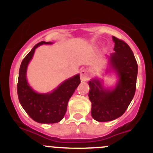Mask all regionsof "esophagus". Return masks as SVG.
Instances as JSON below:
<instances>
[{
  "mask_svg": "<svg viewBox=\"0 0 153 153\" xmlns=\"http://www.w3.org/2000/svg\"><path fill=\"white\" fill-rule=\"evenodd\" d=\"M81 79L82 81H86L89 78V71L87 69H84L81 70Z\"/></svg>",
  "mask_w": 153,
  "mask_h": 153,
  "instance_id": "34e87169",
  "label": "esophagus"
}]
</instances>
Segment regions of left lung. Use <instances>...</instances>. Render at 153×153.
I'll return each mask as SVG.
<instances>
[{
  "instance_id": "obj_1",
  "label": "left lung",
  "mask_w": 153,
  "mask_h": 153,
  "mask_svg": "<svg viewBox=\"0 0 153 153\" xmlns=\"http://www.w3.org/2000/svg\"><path fill=\"white\" fill-rule=\"evenodd\" d=\"M114 51L110 54V67L118 77L114 89H104L100 80L89 81V98L92 103V118L99 122L113 121L124 113L133 98L136 89L138 64L132 49L126 43L112 36Z\"/></svg>"
}]
</instances>
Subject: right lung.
Wrapping results in <instances>:
<instances>
[{
  "label": "right lung",
  "instance_id": "right-lung-1",
  "mask_svg": "<svg viewBox=\"0 0 153 153\" xmlns=\"http://www.w3.org/2000/svg\"><path fill=\"white\" fill-rule=\"evenodd\" d=\"M52 42L41 41L32 49L22 61L18 81V95L20 104L35 121L41 124H54L61 121L67 109L68 101L81 83L80 75L66 80L52 92L40 94L33 90L27 81V69L35 49Z\"/></svg>",
  "mask_w": 153,
  "mask_h": 153
}]
</instances>
